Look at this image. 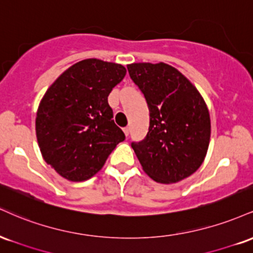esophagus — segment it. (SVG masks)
Listing matches in <instances>:
<instances>
[{
	"label": "esophagus",
	"mask_w": 253,
	"mask_h": 253,
	"mask_svg": "<svg viewBox=\"0 0 253 253\" xmlns=\"http://www.w3.org/2000/svg\"><path fill=\"white\" fill-rule=\"evenodd\" d=\"M124 133H125V135L128 136V134H129V128H128V127H125V128H124Z\"/></svg>",
	"instance_id": "obj_1"
}]
</instances>
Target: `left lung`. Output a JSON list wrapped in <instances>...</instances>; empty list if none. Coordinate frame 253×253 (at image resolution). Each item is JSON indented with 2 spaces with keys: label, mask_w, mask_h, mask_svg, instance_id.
<instances>
[{
  "label": "left lung",
  "mask_w": 253,
  "mask_h": 253,
  "mask_svg": "<svg viewBox=\"0 0 253 253\" xmlns=\"http://www.w3.org/2000/svg\"><path fill=\"white\" fill-rule=\"evenodd\" d=\"M146 98L149 132L132 143L143 170L153 181L176 183L201 167L211 140L207 104L193 83L165 63L127 65Z\"/></svg>",
  "instance_id": "1"
}]
</instances>
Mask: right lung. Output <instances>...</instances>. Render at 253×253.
Wrapping results in <instances>:
<instances>
[{
	"label": "right lung",
	"mask_w": 253,
	"mask_h": 253,
	"mask_svg": "<svg viewBox=\"0 0 253 253\" xmlns=\"http://www.w3.org/2000/svg\"><path fill=\"white\" fill-rule=\"evenodd\" d=\"M125 75L121 64L81 60L64 71L40 101L36 119L40 152L68 181L96 175L125 140L108 104V95Z\"/></svg>",
	"instance_id": "obj_1"
}]
</instances>
